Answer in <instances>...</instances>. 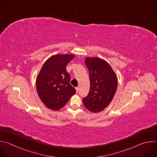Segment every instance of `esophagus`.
I'll return each mask as SVG.
<instances>
[{
	"instance_id": "34e87169",
	"label": "esophagus",
	"mask_w": 157,
	"mask_h": 157,
	"mask_svg": "<svg viewBox=\"0 0 157 157\" xmlns=\"http://www.w3.org/2000/svg\"><path fill=\"white\" fill-rule=\"evenodd\" d=\"M79 87H76V93H78V92H79Z\"/></svg>"
}]
</instances>
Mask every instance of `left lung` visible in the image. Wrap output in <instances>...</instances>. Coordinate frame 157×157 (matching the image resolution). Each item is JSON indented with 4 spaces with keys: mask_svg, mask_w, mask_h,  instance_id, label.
<instances>
[{
    "mask_svg": "<svg viewBox=\"0 0 157 157\" xmlns=\"http://www.w3.org/2000/svg\"><path fill=\"white\" fill-rule=\"evenodd\" d=\"M85 63L89 73L90 86L82 101L90 112H100L109 105L116 93L117 77L110 65L98 57H87Z\"/></svg>",
    "mask_w": 157,
    "mask_h": 157,
    "instance_id": "obj_1",
    "label": "left lung"
}]
</instances>
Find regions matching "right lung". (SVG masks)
<instances>
[{"label":"right lung","mask_w":157,"mask_h":157,"mask_svg":"<svg viewBox=\"0 0 157 157\" xmlns=\"http://www.w3.org/2000/svg\"><path fill=\"white\" fill-rule=\"evenodd\" d=\"M73 55L57 54L44 63L36 79V89L41 101L55 111L63 107L76 93L70 84V75L66 70Z\"/></svg>","instance_id":"obj_1"}]
</instances>
